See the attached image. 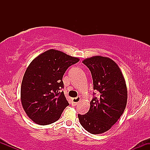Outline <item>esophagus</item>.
Returning <instances> with one entry per match:
<instances>
[{
	"label": "esophagus",
	"instance_id": "esophagus-1",
	"mask_svg": "<svg viewBox=\"0 0 150 150\" xmlns=\"http://www.w3.org/2000/svg\"><path fill=\"white\" fill-rule=\"evenodd\" d=\"M80 100H81L80 97L73 98V99H72V105H73V106H76V105L80 102Z\"/></svg>",
	"mask_w": 150,
	"mask_h": 150
}]
</instances>
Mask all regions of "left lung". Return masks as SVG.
Listing matches in <instances>:
<instances>
[{"label": "left lung", "instance_id": "8db88e82", "mask_svg": "<svg viewBox=\"0 0 150 150\" xmlns=\"http://www.w3.org/2000/svg\"><path fill=\"white\" fill-rule=\"evenodd\" d=\"M82 63L90 70L94 89L99 92V96L90 101L88 112L78 114L79 120L90 133H104L124 112L128 99L125 78L116 62L108 57L92 56Z\"/></svg>", "mask_w": 150, "mask_h": 150}]
</instances>
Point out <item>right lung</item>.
<instances>
[{
    "mask_svg": "<svg viewBox=\"0 0 150 150\" xmlns=\"http://www.w3.org/2000/svg\"><path fill=\"white\" fill-rule=\"evenodd\" d=\"M80 58L56 49L41 53L30 63L22 79L20 99L26 114L37 124L54 123L69 105L62 80L70 65Z\"/></svg>",
    "mask_w": 150,
    "mask_h": 150,
    "instance_id": "add662e5",
    "label": "right lung"
}]
</instances>
